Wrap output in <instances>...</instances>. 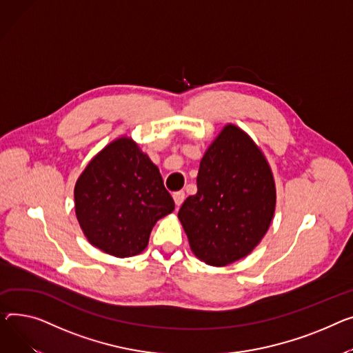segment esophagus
Masks as SVG:
<instances>
[{
  "mask_svg": "<svg viewBox=\"0 0 353 353\" xmlns=\"http://www.w3.org/2000/svg\"><path fill=\"white\" fill-rule=\"evenodd\" d=\"M184 199H185V194H184V192H177V193H174V194H173V200H174V203H176L177 208H179V207L183 204Z\"/></svg>",
  "mask_w": 353,
  "mask_h": 353,
  "instance_id": "1",
  "label": "esophagus"
}]
</instances>
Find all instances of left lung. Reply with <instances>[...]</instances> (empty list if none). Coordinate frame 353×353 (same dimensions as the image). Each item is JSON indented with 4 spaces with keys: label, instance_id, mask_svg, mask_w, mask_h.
<instances>
[{
    "label": "left lung",
    "instance_id": "left-lung-1",
    "mask_svg": "<svg viewBox=\"0 0 353 353\" xmlns=\"http://www.w3.org/2000/svg\"><path fill=\"white\" fill-rule=\"evenodd\" d=\"M276 204L270 163L241 128L227 123L207 148L197 193L179 210V220L200 261L225 267L261 243Z\"/></svg>",
    "mask_w": 353,
    "mask_h": 353
}]
</instances>
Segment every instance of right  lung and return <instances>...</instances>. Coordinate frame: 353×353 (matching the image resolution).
Listing matches in <instances>:
<instances>
[{"mask_svg": "<svg viewBox=\"0 0 353 353\" xmlns=\"http://www.w3.org/2000/svg\"><path fill=\"white\" fill-rule=\"evenodd\" d=\"M74 197L86 240L117 258L142 252L154 224L174 210L159 168L128 134L92 157Z\"/></svg>", "mask_w": 353, "mask_h": 353, "instance_id": "right-lung-1", "label": "right lung"}]
</instances>
